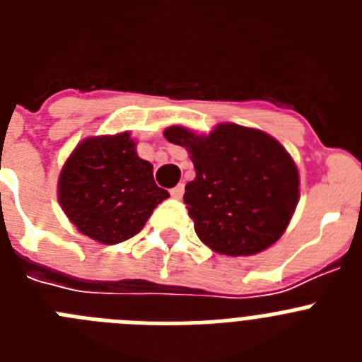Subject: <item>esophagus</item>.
Listing matches in <instances>:
<instances>
[{
    "mask_svg": "<svg viewBox=\"0 0 362 362\" xmlns=\"http://www.w3.org/2000/svg\"><path fill=\"white\" fill-rule=\"evenodd\" d=\"M185 194V185H177V187H174L170 190V196L174 197V199H181Z\"/></svg>",
    "mask_w": 362,
    "mask_h": 362,
    "instance_id": "34e87169",
    "label": "esophagus"
}]
</instances>
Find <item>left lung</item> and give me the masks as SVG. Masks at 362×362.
I'll use <instances>...</instances> for the list:
<instances>
[{"instance_id":"1","label":"left lung","mask_w":362,"mask_h":362,"mask_svg":"<svg viewBox=\"0 0 362 362\" xmlns=\"http://www.w3.org/2000/svg\"><path fill=\"white\" fill-rule=\"evenodd\" d=\"M165 137L190 153L196 179L183 199L210 250L254 255L283 235L299 201V172L277 139L235 123L210 134L168 127Z\"/></svg>"}]
</instances>
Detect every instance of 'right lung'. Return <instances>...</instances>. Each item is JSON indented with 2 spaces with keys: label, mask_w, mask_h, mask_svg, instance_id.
<instances>
[{
  "label": "right lung",
  "mask_w": 362,
  "mask_h": 362,
  "mask_svg": "<svg viewBox=\"0 0 362 362\" xmlns=\"http://www.w3.org/2000/svg\"><path fill=\"white\" fill-rule=\"evenodd\" d=\"M152 168L137 156L130 132L86 137L63 165L57 199L83 235L117 245L141 232L153 209L170 197Z\"/></svg>",
  "instance_id": "right-lung-1"
}]
</instances>
